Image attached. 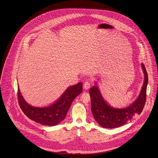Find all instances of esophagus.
<instances>
[{"instance_id":"1","label":"esophagus","mask_w":158,"mask_h":158,"mask_svg":"<svg viewBox=\"0 0 158 158\" xmlns=\"http://www.w3.org/2000/svg\"><path fill=\"white\" fill-rule=\"evenodd\" d=\"M90 83L89 81H86V82L84 83L83 88H84L85 90H89L90 89Z\"/></svg>"}]
</instances>
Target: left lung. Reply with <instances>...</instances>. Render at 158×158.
<instances>
[{"label":"left lung","mask_w":158,"mask_h":158,"mask_svg":"<svg viewBox=\"0 0 158 158\" xmlns=\"http://www.w3.org/2000/svg\"><path fill=\"white\" fill-rule=\"evenodd\" d=\"M141 67L144 74L143 86L137 98L127 107L114 108L109 105L101 95L97 83L89 90L91 103V112L98 124L104 128H116L126 124L135 115H139L143 110L146 101L147 87L148 77L144 65Z\"/></svg>","instance_id":"left-lung-1"}]
</instances>
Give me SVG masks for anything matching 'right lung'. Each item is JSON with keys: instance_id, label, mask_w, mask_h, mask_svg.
Returning a JSON list of instances; mask_svg holds the SVG:
<instances>
[{"instance_id": "add662e5", "label": "right lung", "mask_w": 158, "mask_h": 158, "mask_svg": "<svg viewBox=\"0 0 158 158\" xmlns=\"http://www.w3.org/2000/svg\"><path fill=\"white\" fill-rule=\"evenodd\" d=\"M81 82L68 87L61 96L52 105L36 107L29 105L22 96L18 87V99L21 109L30 119L47 126H56L65 118L67 112L76 97L82 91Z\"/></svg>"}]
</instances>
